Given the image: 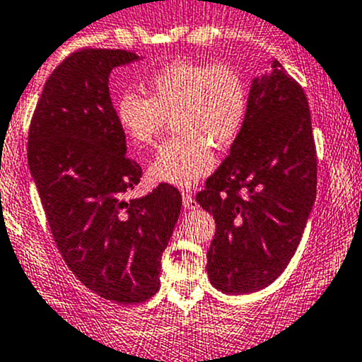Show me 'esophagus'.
<instances>
[{
  "mask_svg": "<svg viewBox=\"0 0 362 362\" xmlns=\"http://www.w3.org/2000/svg\"><path fill=\"white\" fill-rule=\"evenodd\" d=\"M182 203H184L185 210H194V208H198V203H196V199L192 198V194L189 191H182Z\"/></svg>",
  "mask_w": 362,
  "mask_h": 362,
  "instance_id": "34e87169",
  "label": "esophagus"
}]
</instances>
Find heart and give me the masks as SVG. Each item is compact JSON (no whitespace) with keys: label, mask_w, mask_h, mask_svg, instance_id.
Returning a JSON list of instances; mask_svg holds the SVG:
<instances>
[{"label":"heart","mask_w":362,"mask_h":362,"mask_svg":"<svg viewBox=\"0 0 362 362\" xmlns=\"http://www.w3.org/2000/svg\"><path fill=\"white\" fill-rule=\"evenodd\" d=\"M148 96L124 93L115 103L117 124L136 147H154L168 119L177 136L151 164L156 182L189 187L215 166L214 148L238 140L249 112V89L229 64L178 59L152 73Z\"/></svg>","instance_id":"1"}]
</instances>
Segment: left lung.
I'll return each mask as SVG.
<instances>
[{
    "mask_svg": "<svg viewBox=\"0 0 362 362\" xmlns=\"http://www.w3.org/2000/svg\"><path fill=\"white\" fill-rule=\"evenodd\" d=\"M315 194L308 100L273 59L272 71L252 80L238 140L196 196L215 218L206 254L211 286L249 294L275 282L301 242Z\"/></svg>",
    "mask_w": 362,
    "mask_h": 362,
    "instance_id": "1",
    "label": "left lung"
}]
</instances>
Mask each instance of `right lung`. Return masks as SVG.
Masks as SVG:
<instances>
[{
  "label": "right lung",
  "mask_w": 362,
  "mask_h": 362,
  "mask_svg": "<svg viewBox=\"0 0 362 362\" xmlns=\"http://www.w3.org/2000/svg\"><path fill=\"white\" fill-rule=\"evenodd\" d=\"M138 59L120 49L73 52L45 82L28 141L29 171L68 268L87 289L120 305L159 291L160 255L182 208L170 184L124 198L141 168L126 156L108 76Z\"/></svg>",
  "instance_id": "right-lung-1"
}]
</instances>
